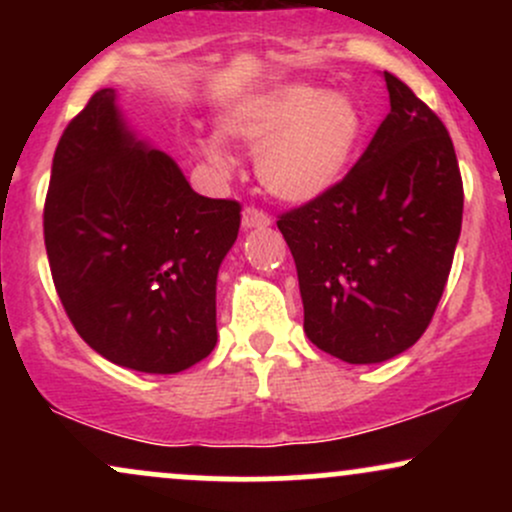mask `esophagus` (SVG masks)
<instances>
[{
	"mask_svg": "<svg viewBox=\"0 0 512 512\" xmlns=\"http://www.w3.org/2000/svg\"><path fill=\"white\" fill-rule=\"evenodd\" d=\"M272 223V216L260 207H245L243 209V228H264Z\"/></svg>",
	"mask_w": 512,
	"mask_h": 512,
	"instance_id": "34e87169",
	"label": "esophagus"
}]
</instances>
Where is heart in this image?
<instances>
[{
  "label": "heart",
  "mask_w": 512,
  "mask_h": 512,
  "mask_svg": "<svg viewBox=\"0 0 512 512\" xmlns=\"http://www.w3.org/2000/svg\"><path fill=\"white\" fill-rule=\"evenodd\" d=\"M221 129L257 146V175L272 195L310 202L344 175L361 144L363 115L346 93L279 84L233 105L221 117ZM202 151L219 168L228 166L216 137L202 139Z\"/></svg>",
  "instance_id": "obj_1"
}]
</instances>
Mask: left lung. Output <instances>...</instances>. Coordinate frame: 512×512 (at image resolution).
<instances>
[{"mask_svg":"<svg viewBox=\"0 0 512 512\" xmlns=\"http://www.w3.org/2000/svg\"><path fill=\"white\" fill-rule=\"evenodd\" d=\"M390 113L325 195L279 214L303 327L325 354L380 363L431 325L462 228V175L443 120L385 72Z\"/></svg>","mask_w":512,"mask_h":512,"instance_id":"obj_1","label":"left lung"}]
</instances>
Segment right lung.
Segmentation results:
<instances>
[{
    "instance_id": "right-lung-1",
    "label": "right lung",
    "mask_w": 512,
    "mask_h": 512,
    "mask_svg": "<svg viewBox=\"0 0 512 512\" xmlns=\"http://www.w3.org/2000/svg\"><path fill=\"white\" fill-rule=\"evenodd\" d=\"M240 202L197 195L161 151L134 142L101 88L52 158L45 250L69 322L93 351L173 375L216 346V274Z\"/></svg>"
}]
</instances>
